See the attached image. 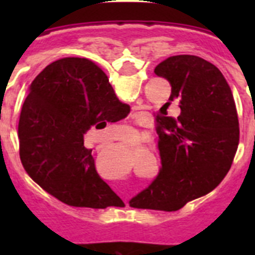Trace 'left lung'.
<instances>
[{
  "label": "left lung",
  "mask_w": 255,
  "mask_h": 255,
  "mask_svg": "<svg viewBox=\"0 0 255 255\" xmlns=\"http://www.w3.org/2000/svg\"><path fill=\"white\" fill-rule=\"evenodd\" d=\"M170 83L169 102L178 103L177 119L157 116L161 167L153 181L131 198L133 208L181 209L209 193L229 172L240 141L233 94L222 73L196 55H174L156 66Z\"/></svg>",
  "instance_id": "left-lung-1"
}]
</instances>
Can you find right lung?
I'll return each mask as SVG.
<instances>
[{
	"instance_id": "right-lung-1",
	"label": "right lung",
	"mask_w": 255,
	"mask_h": 255,
	"mask_svg": "<svg viewBox=\"0 0 255 255\" xmlns=\"http://www.w3.org/2000/svg\"><path fill=\"white\" fill-rule=\"evenodd\" d=\"M107 75L86 58H63L37 75L22 106L19 157L42 189L71 206L104 209L120 202L96 172L83 137L129 114Z\"/></svg>"
}]
</instances>
